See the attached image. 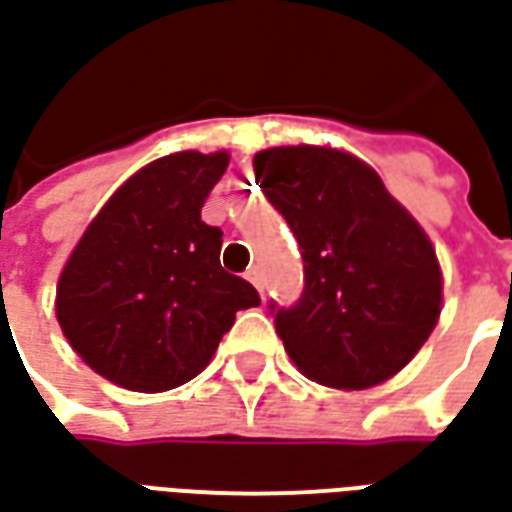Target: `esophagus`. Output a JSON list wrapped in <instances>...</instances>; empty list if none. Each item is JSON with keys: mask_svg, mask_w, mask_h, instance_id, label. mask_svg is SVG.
<instances>
[{"mask_svg": "<svg viewBox=\"0 0 512 512\" xmlns=\"http://www.w3.org/2000/svg\"><path fill=\"white\" fill-rule=\"evenodd\" d=\"M246 279H249V282L263 293V274H260V268H249V271H246Z\"/></svg>", "mask_w": 512, "mask_h": 512, "instance_id": "obj_1", "label": "esophagus"}]
</instances>
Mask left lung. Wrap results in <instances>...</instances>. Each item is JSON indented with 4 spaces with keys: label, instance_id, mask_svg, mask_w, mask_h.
Here are the masks:
<instances>
[{
    "label": "left lung",
    "instance_id": "1",
    "mask_svg": "<svg viewBox=\"0 0 512 512\" xmlns=\"http://www.w3.org/2000/svg\"><path fill=\"white\" fill-rule=\"evenodd\" d=\"M252 164L304 260L301 299L268 304L293 365L334 389L392 378L439 321L441 268L425 230L351 153L271 147Z\"/></svg>",
    "mask_w": 512,
    "mask_h": 512
}]
</instances>
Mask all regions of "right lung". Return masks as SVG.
Wrapping results in <instances>:
<instances>
[{
	"mask_svg": "<svg viewBox=\"0 0 512 512\" xmlns=\"http://www.w3.org/2000/svg\"><path fill=\"white\" fill-rule=\"evenodd\" d=\"M227 153H172L109 197L62 268L57 321L98 376L134 392L186 384L235 312L260 304L219 263L222 230L200 219Z\"/></svg>",
	"mask_w": 512,
	"mask_h": 512,
	"instance_id": "1",
	"label": "right lung"
}]
</instances>
